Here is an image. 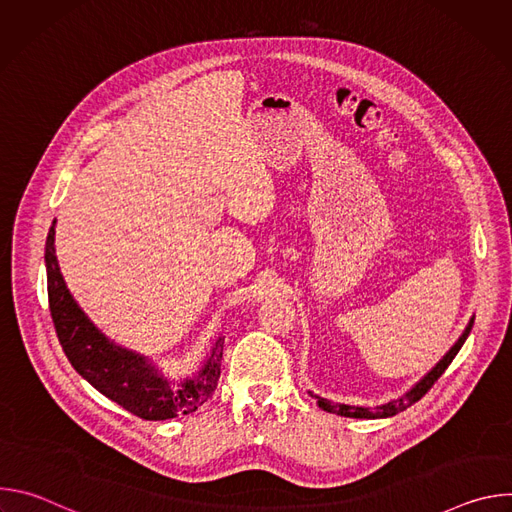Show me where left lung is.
<instances>
[{"mask_svg":"<svg viewBox=\"0 0 512 512\" xmlns=\"http://www.w3.org/2000/svg\"><path fill=\"white\" fill-rule=\"evenodd\" d=\"M472 326H474V318L470 320V324L466 326V330H464V334L458 338V342L450 348V352H448L440 362H437L435 367H433L411 391H407L403 397H399V399H395V401H389V403H385V405H377V407H358V405L354 407V405L332 403V401H328V399L316 397V399H318V405H320L324 411H328V413H336V415H342V417H356V419H381V417H393V415L405 411L407 407H411L413 403H417V401L433 387V383L446 373V369L450 367V362L456 358V354H458L460 348L464 346V342H466V338H468Z\"/></svg>","mask_w":512,"mask_h":512,"instance_id":"1","label":"left lung"}]
</instances>
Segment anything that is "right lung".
Segmentation results:
<instances>
[{
  "label": "right lung",
  "mask_w": 512,
  "mask_h": 512,
  "mask_svg": "<svg viewBox=\"0 0 512 512\" xmlns=\"http://www.w3.org/2000/svg\"><path fill=\"white\" fill-rule=\"evenodd\" d=\"M54 225L56 221L48 231L44 253L48 304L56 336L72 367L99 393L141 419L164 421L194 413L212 397L221 377L225 338L214 342L200 371L182 381L164 377L148 356L111 342L70 296L54 255Z\"/></svg>",
  "instance_id": "right-lung-1"
}]
</instances>
